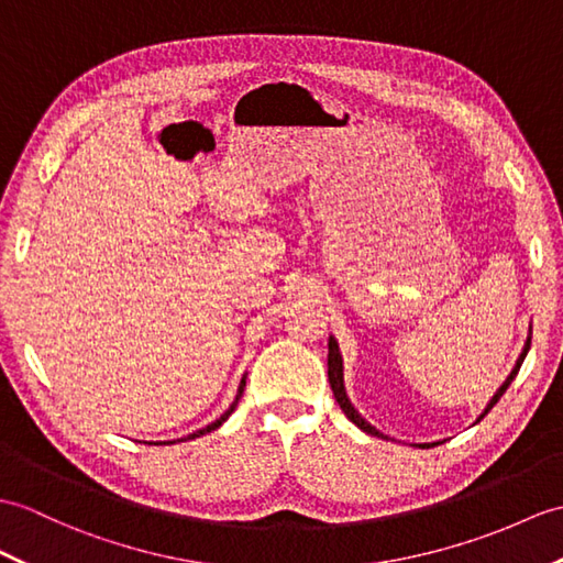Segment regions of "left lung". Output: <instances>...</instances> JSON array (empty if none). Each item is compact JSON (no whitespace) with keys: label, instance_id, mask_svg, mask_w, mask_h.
Listing matches in <instances>:
<instances>
[{"label":"left lung","instance_id":"1","mask_svg":"<svg viewBox=\"0 0 563 563\" xmlns=\"http://www.w3.org/2000/svg\"><path fill=\"white\" fill-rule=\"evenodd\" d=\"M530 341H532V325H530V331H528V341H526V345H522V352L518 355V360H516V364H514V369H511V374L506 376V382L496 388V394L492 396V400L487 402V408L482 410V415L477 417V420L473 422V424H477L482 417H485L496 402H499V398L506 394V388L511 386V382L516 378V374L520 372V364H522V360H526V355H528V350H530ZM329 382H331V390H333V396H335V400H338V405H341V410L345 412V417L347 420L352 422V424H357L362 431H367V434H372V437H382V439H390V437H386L384 431H378L374 424H369L367 420H364V417L355 410V405L350 402V398H347V390H345V376H343V355H341V347H338V341L333 335H329ZM439 443H443V441H427V443H412V446H420V449H431V446H439Z\"/></svg>","mask_w":563,"mask_h":563}]
</instances>
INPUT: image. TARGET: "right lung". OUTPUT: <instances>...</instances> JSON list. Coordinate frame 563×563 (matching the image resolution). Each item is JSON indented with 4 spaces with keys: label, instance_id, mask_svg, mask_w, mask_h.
<instances>
[{
    "label": "right lung",
    "instance_id": "1",
    "mask_svg": "<svg viewBox=\"0 0 563 563\" xmlns=\"http://www.w3.org/2000/svg\"><path fill=\"white\" fill-rule=\"evenodd\" d=\"M244 384H246V374L242 376V382H240V388H238V396H234V400H232V405L230 408L222 412L216 422H211V424H206L203 429H196L194 434H189V437H181V439H175V441H187V439H196V437H203V434H208V431H216L222 422L228 420V417L234 412V408H238V402H240V398H242V394H244ZM175 441H155V446H158V443H175ZM153 443V441H151Z\"/></svg>",
    "mask_w": 563,
    "mask_h": 563
}]
</instances>
